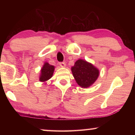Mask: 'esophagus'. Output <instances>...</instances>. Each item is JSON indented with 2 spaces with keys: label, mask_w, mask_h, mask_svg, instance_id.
Masks as SVG:
<instances>
[{
  "label": "esophagus",
  "mask_w": 135,
  "mask_h": 135,
  "mask_svg": "<svg viewBox=\"0 0 135 135\" xmlns=\"http://www.w3.org/2000/svg\"><path fill=\"white\" fill-rule=\"evenodd\" d=\"M59 65H60L61 67H65L66 64L64 62H62L59 63Z\"/></svg>",
  "instance_id": "obj_1"
}]
</instances>
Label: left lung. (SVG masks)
I'll return each instance as SVG.
<instances>
[{"mask_svg": "<svg viewBox=\"0 0 135 135\" xmlns=\"http://www.w3.org/2000/svg\"><path fill=\"white\" fill-rule=\"evenodd\" d=\"M73 76L79 85L87 88L97 80L99 75V70L92 64L80 59L71 67Z\"/></svg>", "mask_w": 135, "mask_h": 135, "instance_id": "left-lung-1", "label": "left lung"}]
</instances>
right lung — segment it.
Instances as JSON below:
<instances>
[{"label":"right lung","instance_id":"1","mask_svg":"<svg viewBox=\"0 0 135 135\" xmlns=\"http://www.w3.org/2000/svg\"><path fill=\"white\" fill-rule=\"evenodd\" d=\"M54 69V66L50 65L47 62H45L40 71L39 80L42 82H45L48 80L53 76Z\"/></svg>","mask_w":135,"mask_h":135}]
</instances>
